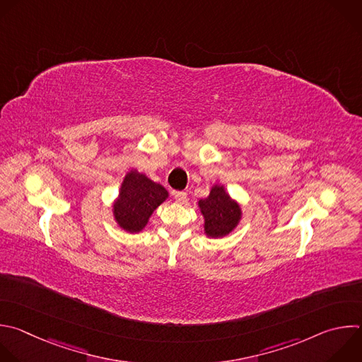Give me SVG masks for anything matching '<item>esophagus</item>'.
Segmentation results:
<instances>
[{
  "label": "esophagus",
  "instance_id": "1",
  "mask_svg": "<svg viewBox=\"0 0 362 362\" xmlns=\"http://www.w3.org/2000/svg\"><path fill=\"white\" fill-rule=\"evenodd\" d=\"M173 197H175L176 203H179V204H185L187 202V194L185 192H176V193H173Z\"/></svg>",
  "mask_w": 362,
  "mask_h": 362
}]
</instances>
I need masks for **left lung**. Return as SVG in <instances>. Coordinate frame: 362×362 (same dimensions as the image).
Instances as JSON below:
<instances>
[{"label":"left lung","mask_w":362,"mask_h":362,"mask_svg":"<svg viewBox=\"0 0 362 362\" xmlns=\"http://www.w3.org/2000/svg\"><path fill=\"white\" fill-rule=\"evenodd\" d=\"M197 204L204 217V233L211 238L227 235L242 218V209L221 185H214L210 194Z\"/></svg>","instance_id":"left-lung-1"}]
</instances>
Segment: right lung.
<instances>
[{
    "label": "right lung",
    "instance_id": "right-lung-1",
    "mask_svg": "<svg viewBox=\"0 0 362 362\" xmlns=\"http://www.w3.org/2000/svg\"><path fill=\"white\" fill-rule=\"evenodd\" d=\"M168 197L169 193L162 185L132 169L120 185L119 196L113 203V217L120 228L139 233Z\"/></svg>",
    "mask_w": 362,
    "mask_h": 362
}]
</instances>
